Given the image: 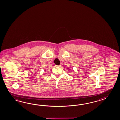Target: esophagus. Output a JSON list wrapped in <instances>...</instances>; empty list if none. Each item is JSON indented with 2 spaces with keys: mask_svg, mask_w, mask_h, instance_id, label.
<instances>
[{
  "mask_svg": "<svg viewBox=\"0 0 120 120\" xmlns=\"http://www.w3.org/2000/svg\"><path fill=\"white\" fill-rule=\"evenodd\" d=\"M60 66H61L60 65L59 66H56V67H60Z\"/></svg>",
  "mask_w": 120,
  "mask_h": 120,
  "instance_id": "34e87169",
  "label": "esophagus"
}]
</instances>
